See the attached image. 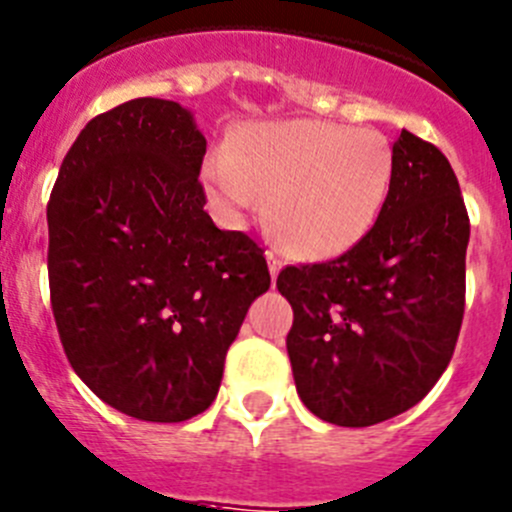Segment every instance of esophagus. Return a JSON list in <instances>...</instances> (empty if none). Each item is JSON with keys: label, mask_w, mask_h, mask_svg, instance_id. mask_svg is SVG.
<instances>
[{"label": "esophagus", "mask_w": 512, "mask_h": 512, "mask_svg": "<svg viewBox=\"0 0 512 512\" xmlns=\"http://www.w3.org/2000/svg\"><path fill=\"white\" fill-rule=\"evenodd\" d=\"M266 261H269V271H271V279H276L281 271V266H284V261L279 259V253L276 251H266Z\"/></svg>", "instance_id": "obj_1"}]
</instances>
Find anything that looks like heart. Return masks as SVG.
I'll return each instance as SVG.
<instances>
[{"label":"heart","mask_w":512,"mask_h":512,"mask_svg":"<svg viewBox=\"0 0 512 512\" xmlns=\"http://www.w3.org/2000/svg\"><path fill=\"white\" fill-rule=\"evenodd\" d=\"M215 210L241 223L269 195L276 241L304 261L337 259L358 246L386 208L393 154L378 131L332 121L246 124L205 159Z\"/></svg>","instance_id":"obj_1"}]
</instances>
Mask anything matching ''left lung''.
<instances>
[{
    "label": "left lung",
    "mask_w": 512,
    "mask_h": 512,
    "mask_svg": "<svg viewBox=\"0 0 512 512\" xmlns=\"http://www.w3.org/2000/svg\"><path fill=\"white\" fill-rule=\"evenodd\" d=\"M470 218L449 159L401 129L373 231L325 264L287 266V335L302 403L337 426L409 411L447 370L464 314Z\"/></svg>",
    "instance_id": "8db88e82"
}]
</instances>
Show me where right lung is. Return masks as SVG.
<instances>
[{
  "label": "right lung",
  "instance_id": "add662e5",
  "mask_svg": "<svg viewBox=\"0 0 512 512\" xmlns=\"http://www.w3.org/2000/svg\"><path fill=\"white\" fill-rule=\"evenodd\" d=\"M192 111L134 98L96 116L48 203V274L70 365L116 411L187 421L215 401L225 353L269 289L259 243L205 213Z\"/></svg>",
  "mask_w": 512,
  "mask_h": 512
}]
</instances>
